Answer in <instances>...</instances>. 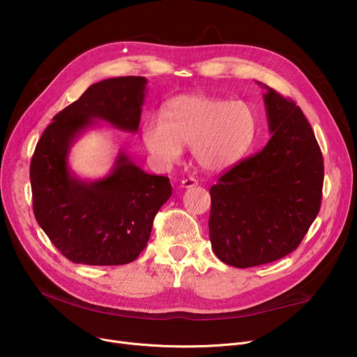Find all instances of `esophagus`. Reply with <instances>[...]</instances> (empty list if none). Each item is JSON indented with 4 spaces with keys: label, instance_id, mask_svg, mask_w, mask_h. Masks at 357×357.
I'll return each instance as SVG.
<instances>
[{
    "label": "esophagus",
    "instance_id": "34e87169",
    "mask_svg": "<svg viewBox=\"0 0 357 357\" xmlns=\"http://www.w3.org/2000/svg\"><path fill=\"white\" fill-rule=\"evenodd\" d=\"M197 185H198V181L195 178H186V179H182L181 182L182 188H192V186H197Z\"/></svg>",
    "mask_w": 357,
    "mask_h": 357
}]
</instances>
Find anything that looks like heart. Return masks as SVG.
Returning a JSON list of instances; mask_svg holds the SVG:
<instances>
[{"label": "heart", "mask_w": 357, "mask_h": 357, "mask_svg": "<svg viewBox=\"0 0 357 357\" xmlns=\"http://www.w3.org/2000/svg\"><path fill=\"white\" fill-rule=\"evenodd\" d=\"M256 112L246 101H226L207 93H185L169 100L160 114L146 116L142 137L153 160L171 167L190 146L194 162L208 172L237 163L252 147Z\"/></svg>", "instance_id": "obj_1"}]
</instances>
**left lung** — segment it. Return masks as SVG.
<instances>
[{"label": "left lung", "instance_id": "1", "mask_svg": "<svg viewBox=\"0 0 357 357\" xmlns=\"http://www.w3.org/2000/svg\"><path fill=\"white\" fill-rule=\"evenodd\" d=\"M265 88L271 140L210 190L213 250L224 264L241 269L294 252L323 197L324 160L308 120L292 100Z\"/></svg>", "mask_w": 357, "mask_h": 357}]
</instances>
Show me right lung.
Here are the masks:
<instances>
[{
	"label": "right lung",
	"mask_w": 357,
	"mask_h": 357,
	"mask_svg": "<svg viewBox=\"0 0 357 357\" xmlns=\"http://www.w3.org/2000/svg\"><path fill=\"white\" fill-rule=\"evenodd\" d=\"M146 82L120 77L92 84L53 117L36 144L30 163L34 217L73 264L117 266L137 259L155 215L172 195L169 178L146 174L123 152L98 181H81L68 167L72 142L96 120L136 133Z\"/></svg>",
	"instance_id": "1"
}]
</instances>
